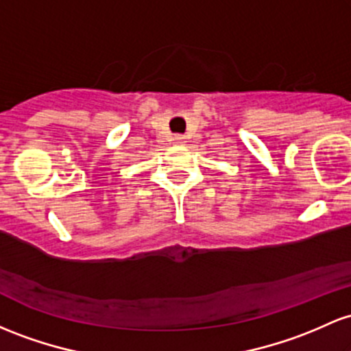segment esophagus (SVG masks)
Wrapping results in <instances>:
<instances>
[{
	"mask_svg": "<svg viewBox=\"0 0 351 351\" xmlns=\"http://www.w3.org/2000/svg\"><path fill=\"white\" fill-rule=\"evenodd\" d=\"M171 141H173V145H176V146H183L184 143H186V140H184V136H182V134H175V136L171 138Z\"/></svg>",
	"mask_w": 351,
	"mask_h": 351,
	"instance_id": "obj_1",
	"label": "esophagus"
}]
</instances>
